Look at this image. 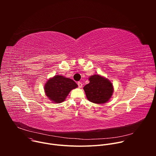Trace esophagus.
Wrapping results in <instances>:
<instances>
[{
    "label": "esophagus",
    "mask_w": 156,
    "mask_h": 156,
    "mask_svg": "<svg viewBox=\"0 0 156 156\" xmlns=\"http://www.w3.org/2000/svg\"><path fill=\"white\" fill-rule=\"evenodd\" d=\"M78 87L81 88V87H82L83 84H82V83H81L80 81H78Z\"/></svg>",
    "instance_id": "obj_1"
}]
</instances>
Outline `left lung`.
I'll return each mask as SVG.
<instances>
[{
  "label": "left lung",
  "instance_id": "1",
  "mask_svg": "<svg viewBox=\"0 0 156 156\" xmlns=\"http://www.w3.org/2000/svg\"><path fill=\"white\" fill-rule=\"evenodd\" d=\"M89 80L90 83L83 87L87 99L96 104L107 102L114 91L112 83L99 75L91 76Z\"/></svg>",
  "mask_w": 156,
  "mask_h": 156
}]
</instances>
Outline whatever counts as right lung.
I'll list each match as a JSON object with an SVG mask.
<instances>
[{"instance_id": "add662e5", "label": "right lung", "mask_w": 156, "mask_h": 156, "mask_svg": "<svg viewBox=\"0 0 156 156\" xmlns=\"http://www.w3.org/2000/svg\"><path fill=\"white\" fill-rule=\"evenodd\" d=\"M77 87V84L72 79L56 75L48 81L44 90L46 96L51 101L60 103L65 101L71 90Z\"/></svg>"}]
</instances>
